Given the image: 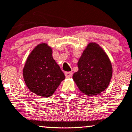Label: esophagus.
Segmentation results:
<instances>
[{"label":"esophagus","instance_id":"1","mask_svg":"<svg viewBox=\"0 0 132 132\" xmlns=\"http://www.w3.org/2000/svg\"><path fill=\"white\" fill-rule=\"evenodd\" d=\"M65 77H67V78H69V77H71L73 75V73L71 71H67L65 73Z\"/></svg>","mask_w":132,"mask_h":132}]
</instances>
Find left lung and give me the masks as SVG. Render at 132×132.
I'll return each mask as SVG.
<instances>
[{
	"label": "left lung",
	"mask_w": 132,
	"mask_h": 132,
	"mask_svg": "<svg viewBox=\"0 0 132 132\" xmlns=\"http://www.w3.org/2000/svg\"><path fill=\"white\" fill-rule=\"evenodd\" d=\"M79 70L73 76L77 87L86 95H96L105 90L112 75V68L104 50L91 43L77 63Z\"/></svg>",
	"instance_id": "8db88e82"
}]
</instances>
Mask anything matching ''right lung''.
<instances>
[{"label": "right lung", "instance_id": "obj_1", "mask_svg": "<svg viewBox=\"0 0 132 132\" xmlns=\"http://www.w3.org/2000/svg\"><path fill=\"white\" fill-rule=\"evenodd\" d=\"M30 91L39 96L50 97L65 75L52 56V48L46 43L36 47L29 56L23 71Z\"/></svg>", "mask_w": 132, "mask_h": 132}]
</instances>
